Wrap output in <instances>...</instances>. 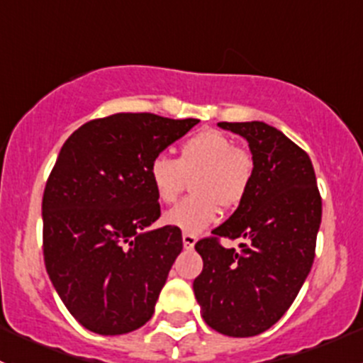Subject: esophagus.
<instances>
[{
    "mask_svg": "<svg viewBox=\"0 0 363 363\" xmlns=\"http://www.w3.org/2000/svg\"><path fill=\"white\" fill-rule=\"evenodd\" d=\"M182 244H184V250H193L196 244V235H193V233H182Z\"/></svg>",
    "mask_w": 363,
    "mask_h": 363,
    "instance_id": "obj_1",
    "label": "esophagus"
}]
</instances>
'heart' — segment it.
<instances>
[{"label":"heart","instance_id":"1","mask_svg":"<svg viewBox=\"0 0 363 363\" xmlns=\"http://www.w3.org/2000/svg\"><path fill=\"white\" fill-rule=\"evenodd\" d=\"M251 156L237 149L233 138L218 130H203L184 140L179 160L156 155L149 164V179L160 202L172 203L191 179L188 199L163 216L168 226L184 233H200L216 223L219 207H235L250 191L252 181Z\"/></svg>","mask_w":363,"mask_h":363}]
</instances>
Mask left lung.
I'll use <instances>...</instances> for the list:
<instances>
[{"label":"left lung","instance_id":"1","mask_svg":"<svg viewBox=\"0 0 363 363\" xmlns=\"http://www.w3.org/2000/svg\"><path fill=\"white\" fill-rule=\"evenodd\" d=\"M218 126L246 138L255 170L237 211L196 242L203 269L193 290L208 327L252 337L281 320L309 276L321 199L309 156L283 131L262 121ZM219 236L242 238L241 251L223 248Z\"/></svg>","mask_w":363,"mask_h":363}]
</instances>
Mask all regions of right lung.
<instances>
[{"mask_svg":"<svg viewBox=\"0 0 363 363\" xmlns=\"http://www.w3.org/2000/svg\"><path fill=\"white\" fill-rule=\"evenodd\" d=\"M199 123L113 113L82 124L61 147L43 191V259L87 330L121 335L151 320L182 235L149 228L161 214L149 164Z\"/></svg>","mask_w":363,"mask_h":363,"instance_id":"right-lung-1","label":"right lung"}]
</instances>
